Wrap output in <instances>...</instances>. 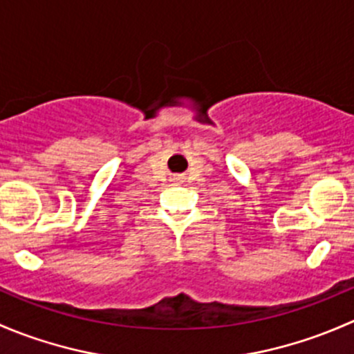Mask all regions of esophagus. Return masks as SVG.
I'll return each instance as SVG.
<instances>
[{"instance_id":"esophagus-1","label":"esophagus","mask_w":354,"mask_h":354,"mask_svg":"<svg viewBox=\"0 0 354 354\" xmlns=\"http://www.w3.org/2000/svg\"><path fill=\"white\" fill-rule=\"evenodd\" d=\"M183 180H185V178L181 176V174H178V176L173 178V181H183Z\"/></svg>"}]
</instances>
